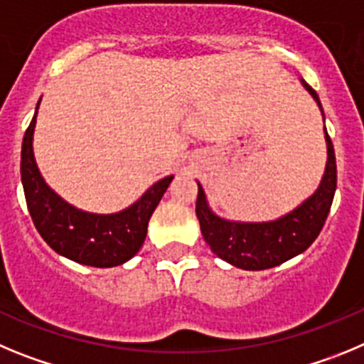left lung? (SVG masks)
Here are the masks:
<instances>
[{
  "label": "left lung",
  "instance_id": "1",
  "mask_svg": "<svg viewBox=\"0 0 364 364\" xmlns=\"http://www.w3.org/2000/svg\"><path fill=\"white\" fill-rule=\"evenodd\" d=\"M303 87L312 94L321 109L316 90L306 81ZM323 112V109H321ZM325 116V114H323ZM328 161L319 188L296 210L276 221L268 223H235L221 219L208 208L203 186L198 183L196 215L201 225V234L206 245L218 257L243 270H267L292 259L316 241L321 228L328 218L337 186L336 152L332 139L325 129Z\"/></svg>",
  "mask_w": 364,
  "mask_h": 364
}]
</instances>
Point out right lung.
Instances as JSON below:
<instances>
[{
    "label": "right lung",
    "instance_id": "add662e5",
    "mask_svg": "<svg viewBox=\"0 0 364 364\" xmlns=\"http://www.w3.org/2000/svg\"><path fill=\"white\" fill-rule=\"evenodd\" d=\"M36 114L21 146V183L34 227L52 250L76 263L97 268L123 264L141 248L150 215L174 178L154 183L141 199L117 214L77 210L52 192L39 174L32 152Z\"/></svg>",
    "mask_w": 364,
    "mask_h": 364
}]
</instances>
